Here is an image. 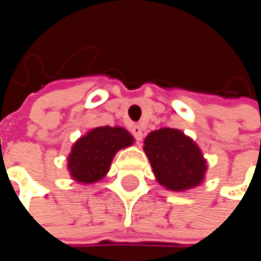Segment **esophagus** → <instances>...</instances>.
<instances>
[{
	"instance_id": "1",
	"label": "esophagus",
	"mask_w": 261,
	"mask_h": 261,
	"mask_svg": "<svg viewBox=\"0 0 261 261\" xmlns=\"http://www.w3.org/2000/svg\"><path fill=\"white\" fill-rule=\"evenodd\" d=\"M131 134H133L134 139L140 143L142 139H143V128H142L140 125H133V127H131Z\"/></svg>"
}]
</instances>
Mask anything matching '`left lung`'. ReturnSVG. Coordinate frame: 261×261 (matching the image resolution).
Listing matches in <instances>:
<instances>
[{"instance_id": "8db88e82", "label": "left lung", "mask_w": 261, "mask_h": 261, "mask_svg": "<svg viewBox=\"0 0 261 261\" xmlns=\"http://www.w3.org/2000/svg\"><path fill=\"white\" fill-rule=\"evenodd\" d=\"M155 178L169 190H186L198 186L207 169L196 143L175 128L152 131L143 146Z\"/></svg>"}]
</instances>
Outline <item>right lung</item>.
Segmentation results:
<instances>
[{
  "mask_svg": "<svg viewBox=\"0 0 261 261\" xmlns=\"http://www.w3.org/2000/svg\"><path fill=\"white\" fill-rule=\"evenodd\" d=\"M133 143V136L122 127H98L75 142L68 157V168L74 180L95 182L110 168L115 154Z\"/></svg>",
  "mask_w": 261,
  "mask_h": 261,
  "instance_id": "1",
  "label": "right lung"
}]
</instances>
